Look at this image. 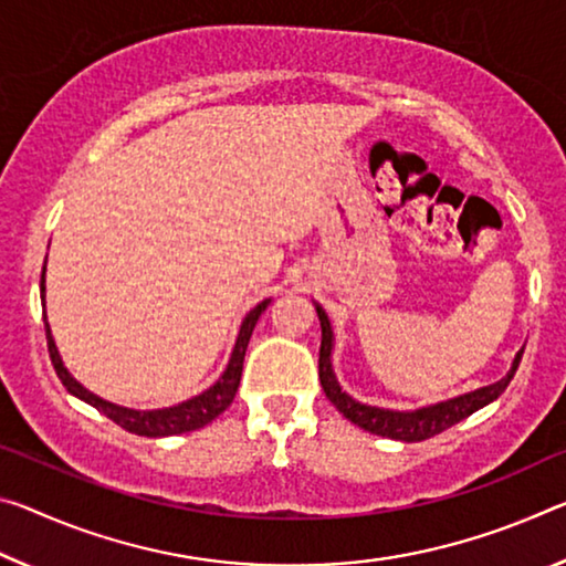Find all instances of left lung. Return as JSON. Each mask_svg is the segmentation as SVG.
<instances>
[{
  "label": "left lung",
  "instance_id": "1",
  "mask_svg": "<svg viewBox=\"0 0 566 566\" xmlns=\"http://www.w3.org/2000/svg\"><path fill=\"white\" fill-rule=\"evenodd\" d=\"M317 310L319 317V327H322V345H319V382L325 396L329 398L332 406H335L347 420H353L355 426H360L367 433L382 436V438H392V441H402V443H416V441H426V438L443 433L446 428H451L455 423H461L463 418H469L471 412L481 410L483 406L496 400L501 392L506 390V385L514 378L518 360H522L524 347L511 357V365L506 375H501L499 380H493L491 385H483V388L461 392V396L438 400V402H428V406H418V408H380V406H370V402H360L355 400L349 392L343 390L337 375H335V365H332V355H335V329H332V322L327 317V312L322 310L319 302H312Z\"/></svg>",
  "mask_w": 566,
  "mask_h": 566
}]
</instances>
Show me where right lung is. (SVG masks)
<instances>
[{
  "mask_svg": "<svg viewBox=\"0 0 566 566\" xmlns=\"http://www.w3.org/2000/svg\"><path fill=\"white\" fill-rule=\"evenodd\" d=\"M44 272H48V259H44L42 280H40L42 319H44V332H48V347H50L52 365H55L62 385H65V388L73 392L75 398L85 400L87 406L97 408L103 416L115 420L120 428L130 430V433H138V436H148V438H166V436L188 433V430H199L203 426H209L213 418L221 416V412L231 406V400H234L237 390H239L241 370H244V355H247L251 332H254L259 317H262V312L269 307V304H272V297H266L259 302L256 307H251L247 312L244 319H241V325H239L227 367H223L219 378L213 380L209 388L201 390L199 396H191L181 402H174V406H164V408H128V406H120V402L105 400L93 390H87L83 382L73 378V373L67 370L65 363H62L55 335H52V327L48 322V304H44V297H48V286H44Z\"/></svg>",
  "mask_w": 566,
  "mask_h": 566,
  "instance_id": "right-lung-1",
  "label": "right lung"
}]
</instances>
